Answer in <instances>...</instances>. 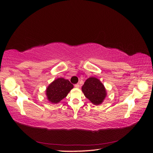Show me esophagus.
Instances as JSON below:
<instances>
[{
    "mask_svg": "<svg viewBox=\"0 0 153 153\" xmlns=\"http://www.w3.org/2000/svg\"><path fill=\"white\" fill-rule=\"evenodd\" d=\"M75 87L76 88H79V87H80V85H79V84H76L75 85Z\"/></svg>",
    "mask_w": 153,
    "mask_h": 153,
    "instance_id": "obj_1",
    "label": "esophagus"
}]
</instances>
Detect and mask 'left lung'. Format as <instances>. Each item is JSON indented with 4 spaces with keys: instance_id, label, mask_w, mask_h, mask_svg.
I'll use <instances>...</instances> for the list:
<instances>
[{
    "instance_id": "1",
    "label": "left lung",
    "mask_w": 153,
    "mask_h": 153,
    "mask_svg": "<svg viewBox=\"0 0 153 153\" xmlns=\"http://www.w3.org/2000/svg\"><path fill=\"white\" fill-rule=\"evenodd\" d=\"M82 91L86 98L95 105L102 103L106 96L103 84L99 79L93 76L86 80L82 87Z\"/></svg>"
}]
</instances>
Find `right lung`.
Wrapping results in <instances>:
<instances>
[{"instance_id":"add662e5","label":"right lung","mask_w":153,"mask_h":153,"mask_svg":"<svg viewBox=\"0 0 153 153\" xmlns=\"http://www.w3.org/2000/svg\"><path fill=\"white\" fill-rule=\"evenodd\" d=\"M73 88V85L68 80L58 78L48 86L46 90L47 99L52 103H58Z\"/></svg>"}]
</instances>
